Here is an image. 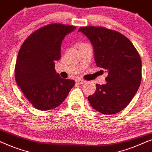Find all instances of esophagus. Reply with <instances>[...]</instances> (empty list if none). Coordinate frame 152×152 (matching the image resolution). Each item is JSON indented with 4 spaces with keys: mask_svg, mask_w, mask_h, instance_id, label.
<instances>
[{
    "mask_svg": "<svg viewBox=\"0 0 152 152\" xmlns=\"http://www.w3.org/2000/svg\"><path fill=\"white\" fill-rule=\"evenodd\" d=\"M76 83L78 84V85H82V84L85 83L86 82V80H80V79H78V80H76Z\"/></svg>",
    "mask_w": 152,
    "mask_h": 152,
    "instance_id": "1",
    "label": "esophagus"
}]
</instances>
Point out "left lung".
<instances>
[{"label": "left lung", "mask_w": 152, "mask_h": 152, "mask_svg": "<svg viewBox=\"0 0 152 152\" xmlns=\"http://www.w3.org/2000/svg\"><path fill=\"white\" fill-rule=\"evenodd\" d=\"M93 45L97 67L107 73V83L96 85L88 96L90 104L103 114H114L128 106L137 93L142 79L140 56L126 36L103 27H80ZM103 72V71H102Z\"/></svg>", "instance_id": "1"}]
</instances>
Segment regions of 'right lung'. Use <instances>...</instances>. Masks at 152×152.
<instances>
[{"instance_id": "right-lung-1", "label": "right lung", "mask_w": 152, "mask_h": 152, "mask_svg": "<svg viewBox=\"0 0 152 152\" xmlns=\"http://www.w3.org/2000/svg\"><path fill=\"white\" fill-rule=\"evenodd\" d=\"M76 26L52 24L36 30L25 40L15 64V80L25 97L36 109L50 110L62 104L74 80L61 78L55 62L61 58V45Z\"/></svg>"}]
</instances>
